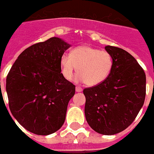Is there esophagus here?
<instances>
[{"label": "esophagus", "mask_w": 154, "mask_h": 154, "mask_svg": "<svg viewBox=\"0 0 154 154\" xmlns=\"http://www.w3.org/2000/svg\"><path fill=\"white\" fill-rule=\"evenodd\" d=\"M82 91H83V89H82L80 87H78V86H77V87H75V91L76 92H81Z\"/></svg>", "instance_id": "obj_1"}]
</instances>
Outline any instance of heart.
<instances>
[{"mask_svg":"<svg viewBox=\"0 0 154 154\" xmlns=\"http://www.w3.org/2000/svg\"><path fill=\"white\" fill-rule=\"evenodd\" d=\"M112 67L113 58L109 52L88 45L75 48L70 56L63 55L60 59L61 72L67 80L73 79L77 70L79 80L90 87L103 83L110 75Z\"/></svg>","mask_w":154,"mask_h":154,"instance_id":"obj_1","label":"heart"}]
</instances>
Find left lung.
Here are the masks:
<instances>
[{
	"label": "left lung",
	"mask_w": 154,
	"mask_h": 154,
	"mask_svg": "<svg viewBox=\"0 0 154 154\" xmlns=\"http://www.w3.org/2000/svg\"><path fill=\"white\" fill-rule=\"evenodd\" d=\"M113 58L110 75L101 84L83 90L85 117L98 134H116L132 123L145 102L146 74L129 52L106 46Z\"/></svg>",
	"instance_id": "8db88e82"
}]
</instances>
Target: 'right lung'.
I'll use <instances>...</instances> for the list:
<instances>
[{"label": "right lung", "mask_w": 154, "mask_h": 154, "mask_svg": "<svg viewBox=\"0 0 154 154\" xmlns=\"http://www.w3.org/2000/svg\"><path fill=\"white\" fill-rule=\"evenodd\" d=\"M71 47L51 37L35 44L18 56L6 79L13 116L29 132L48 135L63 125L75 86L61 73L60 59Z\"/></svg>", "instance_id": "obj_1"}]
</instances>
